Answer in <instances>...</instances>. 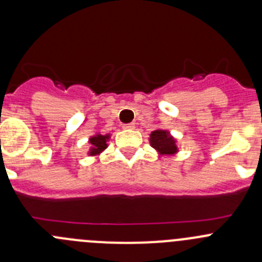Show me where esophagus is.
I'll list each match as a JSON object with an SVG mask.
<instances>
[{
	"label": "esophagus",
	"mask_w": 262,
	"mask_h": 262,
	"mask_svg": "<svg viewBox=\"0 0 262 262\" xmlns=\"http://www.w3.org/2000/svg\"><path fill=\"white\" fill-rule=\"evenodd\" d=\"M123 128L124 129H134L136 128V125H134V123H129V124H124Z\"/></svg>",
	"instance_id": "obj_1"
}]
</instances>
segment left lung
Listing matches in <instances>:
<instances>
[{"instance_id": "obj_1", "label": "left lung", "mask_w": 262, "mask_h": 262, "mask_svg": "<svg viewBox=\"0 0 262 262\" xmlns=\"http://www.w3.org/2000/svg\"><path fill=\"white\" fill-rule=\"evenodd\" d=\"M149 143L160 155H175L178 152L175 138L167 130L157 129V130L152 132Z\"/></svg>"}]
</instances>
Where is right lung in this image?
I'll return each instance as SVG.
<instances>
[{
  "instance_id": "right-lung-1",
  "label": "right lung",
  "mask_w": 262,
  "mask_h": 262,
  "mask_svg": "<svg viewBox=\"0 0 262 262\" xmlns=\"http://www.w3.org/2000/svg\"><path fill=\"white\" fill-rule=\"evenodd\" d=\"M110 138L109 134H96V136L91 137L90 138V144H91V148H90V156H95V155H99L101 153L105 148L107 147V139Z\"/></svg>"
}]
</instances>
